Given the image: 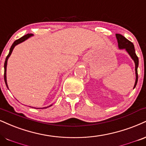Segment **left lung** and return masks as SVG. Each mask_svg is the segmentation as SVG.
<instances>
[{"label": "left lung", "instance_id": "8db88e82", "mask_svg": "<svg viewBox=\"0 0 146 146\" xmlns=\"http://www.w3.org/2000/svg\"><path fill=\"white\" fill-rule=\"evenodd\" d=\"M116 38L117 40V43H118V47L120 50H123L124 49L126 52H128V54H129L130 56L131 57L133 60L135 62V74H136V80H135V83L134 85L135 88L137 84L138 81V74H137V68L139 65V59L138 57L137 56L136 54H135V47L134 45L132 42H131L127 38H126L124 36H122L120 34H116L115 35Z\"/></svg>", "mask_w": 146, "mask_h": 146}]
</instances>
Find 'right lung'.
<instances>
[{"instance_id": "add662e5", "label": "right lung", "mask_w": 146, "mask_h": 146, "mask_svg": "<svg viewBox=\"0 0 146 146\" xmlns=\"http://www.w3.org/2000/svg\"><path fill=\"white\" fill-rule=\"evenodd\" d=\"M33 34H27L26 35H24V36H23L22 37H21L19 38V39L16 40V41H15L13 42V43L12 44L11 48H10V50H9V54L7 55V56L6 59H5V64H4V68H5V73H4V80H5V84H6L7 87L8 88V86H7V60H8V58H9V56H11V54L12 53V52H13V48L15 47V45H17V44H19V43H22L23 41H26V39H28L29 37H31V36H33ZM51 106V105H50ZM49 106V107H50ZM36 109H38V108H36ZM40 109V108H39ZM41 109H43V108H41Z\"/></svg>"}]
</instances>
